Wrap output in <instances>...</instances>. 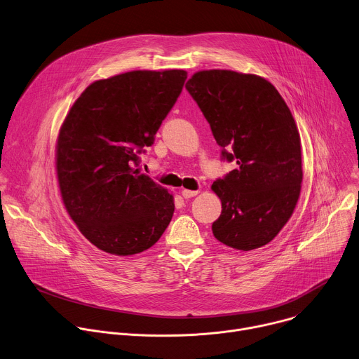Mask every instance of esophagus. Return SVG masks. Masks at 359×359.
I'll list each match as a JSON object with an SVG mask.
<instances>
[{"instance_id": "esophagus-1", "label": "esophagus", "mask_w": 359, "mask_h": 359, "mask_svg": "<svg viewBox=\"0 0 359 359\" xmlns=\"http://www.w3.org/2000/svg\"><path fill=\"white\" fill-rule=\"evenodd\" d=\"M182 196L185 198V199H189V198H192V196H195L196 194H198V191H191V189H182Z\"/></svg>"}]
</instances>
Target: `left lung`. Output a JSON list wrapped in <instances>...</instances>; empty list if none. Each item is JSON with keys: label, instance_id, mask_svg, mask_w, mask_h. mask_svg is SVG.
Listing matches in <instances>:
<instances>
[{"label": "left lung", "instance_id": "1", "mask_svg": "<svg viewBox=\"0 0 359 359\" xmlns=\"http://www.w3.org/2000/svg\"><path fill=\"white\" fill-rule=\"evenodd\" d=\"M185 89L196 102L236 168L212 184L221 198L213 236L238 250L267 245L287 224L302 181V144L296 121L276 88L256 75L201 70Z\"/></svg>", "mask_w": 359, "mask_h": 359}]
</instances>
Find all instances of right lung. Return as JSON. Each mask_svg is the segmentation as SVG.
Listing matches in <instances>:
<instances>
[{"label":"right lung","mask_w":359,"mask_h":359,"mask_svg":"<svg viewBox=\"0 0 359 359\" xmlns=\"http://www.w3.org/2000/svg\"><path fill=\"white\" fill-rule=\"evenodd\" d=\"M185 70H134L85 89L59 131L56 170L63 203L103 252L135 255L170 225L174 199L138 168L140 154L174 107Z\"/></svg>","instance_id":"1"}]
</instances>
